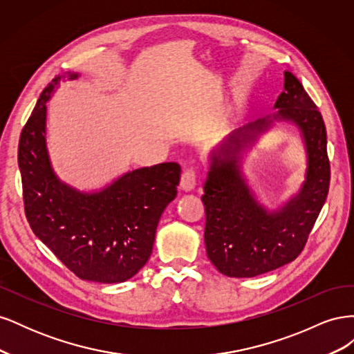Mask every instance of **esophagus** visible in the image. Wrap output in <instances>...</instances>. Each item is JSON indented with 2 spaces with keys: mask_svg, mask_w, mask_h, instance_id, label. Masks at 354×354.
<instances>
[{
  "mask_svg": "<svg viewBox=\"0 0 354 354\" xmlns=\"http://www.w3.org/2000/svg\"><path fill=\"white\" fill-rule=\"evenodd\" d=\"M196 180H198V169H196V167H189V168L185 169L183 176H181L180 187L183 189V190H186V192L195 189Z\"/></svg>",
  "mask_w": 354,
  "mask_h": 354,
  "instance_id": "1",
  "label": "esophagus"
}]
</instances>
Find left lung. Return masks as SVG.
I'll use <instances>...</instances> for the list:
<instances>
[{
    "label": "left lung",
    "mask_w": 354,
    "mask_h": 354,
    "mask_svg": "<svg viewBox=\"0 0 354 354\" xmlns=\"http://www.w3.org/2000/svg\"><path fill=\"white\" fill-rule=\"evenodd\" d=\"M274 108L279 112L274 119L292 120L304 133L308 180L300 195L273 214L263 210L245 187L231 155L271 118L236 130L212 153L202 196L207 214L205 246L209 261L229 277H254L294 261L304 250L328 196L330 165L324 118L291 72H285L283 91Z\"/></svg>",
    "instance_id": "1"
}]
</instances>
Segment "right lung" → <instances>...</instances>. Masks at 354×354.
Masks as SVG:
<instances>
[{
    "label": "right lung",
    "instance_id": "1",
    "mask_svg": "<svg viewBox=\"0 0 354 354\" xmlns=\"http://www.w3.org/2000/svg\"><path fill=\"white\" fill-rule=\"evenodd\" d=\"M60 80L59 75L41 93L20 134L26 218L32 232L80 279L125 282L152 254L159 218L177 195L181 168L165 162L134 169L93 195L60 183L46 149V103Z\"/></svg>",
    "mask_w": 354,
    "mask_h": 354
}]
</instances>
